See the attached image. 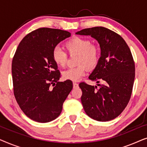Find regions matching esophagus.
Masks as SVG:
<instances>
[{
    "label": "esophagus",
    "mask_w": 147,
    "mask_h": 147,
    "mask_svg": "<svg viewBox=\"0 0 147 147\" xmlns=\"http://www.w3.org/2000/svg\"><path fill=\"white\" fill-rule=\"evenodd\" d=\"M73 86H74V88H76L78 87V83H76V82H74L73 83Z\"/></svg>",
    "instance_id": "34e87169"
}]
</instances>
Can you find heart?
<instances>
[{
	"label": "heart",
	"mask_w": 147,
	"mask_h": 147,
	"mask_svg": "<svg viewBox=\"0 0 147 147\" xmlns=\"http://www.w3.org/2000/svg\"><path fill=\"white\" fill-rule=\"evenodd\" d=\"M65 47L69 55H77L76 67H71L62 72L64 80L77 82L86 75L88 68H95L100 59V49L95 44H91L89 39L81 37H74L65 43ZM52 58L56 65L60 67L65 65L67 55L65 51L56 47L52 52Z\"/></svg>",
	"instance_id": "obj_1"
}]
</instances>
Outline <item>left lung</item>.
<instances>
[{"label": "left lung", "mask_w": 147, "mask_h": 147, "mask_svg": "<svg viewBox=\"0 0 147 147\" xmlns=\"http://www.w3.org/2000/svg\"><path fill=\"white\" fill-rule=\"evenodd\" d=\"M76 34L90 35L100 44L99 63L89 79L103 84L82 82V104L86 114L100 122L113 120L122 113L131 96L135 65L131 51L121 36L103 27L84 29Z\"/></svg>", "instance_id": "1"}]
</instances>
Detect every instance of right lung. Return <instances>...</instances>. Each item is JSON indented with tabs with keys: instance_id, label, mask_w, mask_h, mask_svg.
<instances>
[{
	"instance_id": "1",
	"label": "right lung",
	"mask_w": 147,
	"mask_h": 147,
	"mask_svg": "<svg viewBox=\"0 0 147 147\" xmlns=\"http://www.w3.org/2000/svg\"><path fill=\"white\" fill-rule=\"evenodd\" d=\"M70 36L61 29L40 28L26 35L16 50L12 61L14 95L34 121L45 123L57 118L73 88L70 80L58 81L60 73L52 58L54 48Z\"/></svg>"
}]
</instances>
